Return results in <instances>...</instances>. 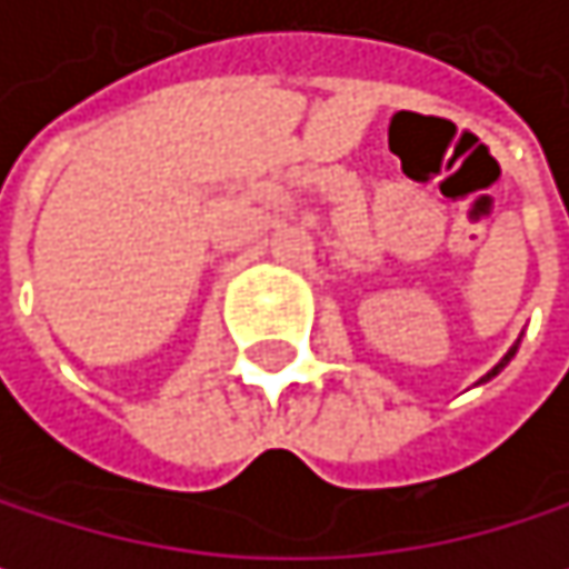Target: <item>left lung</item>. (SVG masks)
<instances>
[{
	"label": "left lung",
	"mask_w": 569,
	"mask_h": 569,
	"mask_svg": "<svg viewBox=\"0 0 569 569\" xmlns=\"http://www.w3.org/2000/svg\"><path fill=\"white\" fill-rule=\"evenodd\" d=\"M517 346H520V339H517V342H513L511 349H508V356H505V359H501V362H498V366H495V369H491V372H488V376H481V379H478V386H485V382H491V379H495V376H498V372H501V369H505V366H508V362H511V359H513V352H517Z\"/></svg>",
	"instance_id": "left-lung-1"
}]
</instances>
